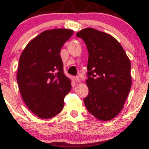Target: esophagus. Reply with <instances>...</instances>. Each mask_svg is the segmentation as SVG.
I'll return each instance as SVG.
<instances>
[{
  "label": "esophagus",
  "mask_w": 149,
  "mask_h": 149,
  "mask_svg": "<svg viewBox=\"0 0 149 149\" xmlns=\"http://www.w3.org/2000/svg\"><path fill=\"white\" fill-rule=\"evenodd\" d=\"M75 80H76V81L77 82V83H80V78L78 76H76V78H75Z\"/></svg>",
  "instance_id": "1"
}]
</instances>
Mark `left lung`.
<instances>
[{"mask_svg": "<svg viewBox=\"0 0 149 149\" xmlns=\"http://www.w3.org/2000/svg\"><path fill=\"white\" fill-rule=\"evenodd\" d=\"M76 36L84 40L89 53L85 107L97 119L111 120L123 109L130 91V61L119 42L109 34L86 28Z\"/></svg>", "mask_w": 149, "mask_h": 149, "instance_id": "obj_1", "label": "left lung"}]
</instances>
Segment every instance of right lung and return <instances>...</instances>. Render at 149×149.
I'll return each instance as SVG.
<instances>
[{
	"mask_svg": "<svg viewBox=\"0 0 149 149\" xmlns=\"http://www.w3.org/2000/svg\"><path fill=\"white\" fill-rule=\"evenodd\" d=\"M73 33L66 29L45 31L29 42L20 56L17 76L20 94L27 107L40 118L59 113L71 89L59 53Z\"/></svg>",
	"mask_w": 149,
	"mask_h": 149,
	"instance_id": "1",
	"label": "right lung"
}]
</instances>
